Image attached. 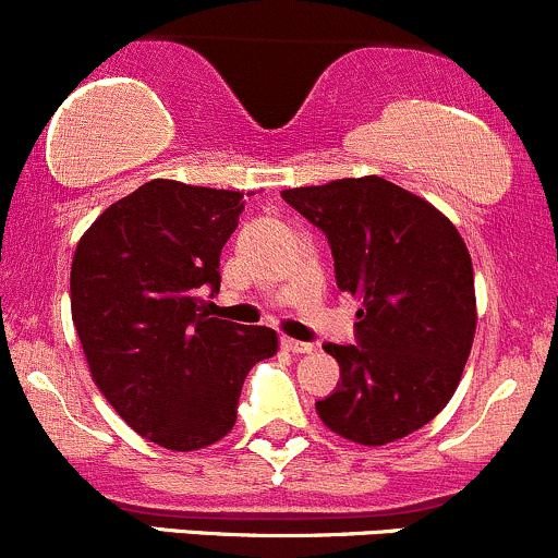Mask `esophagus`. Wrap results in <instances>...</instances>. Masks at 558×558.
Masks as SVG:
<instances>
[{
  "label": "esophagus",
  "mask_w": 558,
  "mask_h": 558,
  "mask_svg": "<svg viewBox=\"0 0 558 558\" xmlns=\"http://www.w3.org/2000/svg\"><path fill=\"white\" fill-rule=\"evenodd\" d=\"M280 343H283L286 351H293V354H312V351H315V345L306 341H296V338H280Z\"/></svg>",
  "instance_id": "esophagus-1"
}]
</instances>
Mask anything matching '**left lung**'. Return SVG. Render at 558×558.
Segmentation results:
<instances>
[{"label": "left lung", "instance_id": "obj_1", "mask_svg": "<svg viewBox=\"0 0 558 558\" xmlns=\"http://www.w3.org/2000/svg\"><path fill=\"white\" fill-rule=\"evenodd\" d=\"M330 243L336 283L362 299L354 343H325L341 380L319 399L332 433L383 446L446 407L475 338V278L459 230L386 178L280 194Z\"/></svg>", "mask_w": 558, "mask_h": 558}]
</instances>
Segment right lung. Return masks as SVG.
Listing matches in <instances>:
<instances>
[{
	"label": "right lung",
	"instance_id": "1",
	"mask_svg": "<svg viewBox=\"0 0 558 558\" xmlns=\"http://www.w3.org/2000/svg\"><path fill=\"white\" fill-rule=\"evenodd\" d=\"M243 194L149 181L99 215L70 270V310L94 383L138 435L172 451L220 440L248 369L278 351L270 328L204 312Z\"/></svg>",
	"mask_w": 558,
	"mask_h": 558
}]
</instances>
